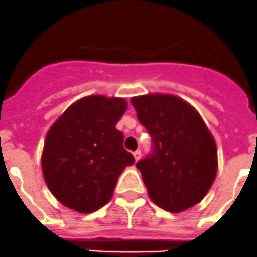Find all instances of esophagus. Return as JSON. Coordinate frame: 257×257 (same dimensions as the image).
Returning <instances> with one entry per match:
<instances>
[{
  "label": "esophagus",
  "mask_w": 257,
  "mask_h": 257,
  "mask_svg": "<svg viewBox=\"0 0 257 257\" xmlns=\"http://www.w3.org/2000/svg\"><path fill=\"white\" fill-rule=\"evenodd\" d=\"M134 158H135V161H139L140 160V157H142V151L140 149H138V151L134 152Z\"/></svg>",
  "instance_id": "34e87169"
}]
</instances>
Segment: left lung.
I'll return each mask as SVG.
<instances>
[{
    "label": "left lung",
    "instance_id": "obj_1",
    "mask_svg": "<svg viewBox=\"0 0 257 257\" xmlns=\"http://www.w3.org/2000/svg\"><path fill=\"white\" fill-rule=\"evenodd\" d=\"M152 138L148 156L136 163L152 201L169 212L198 203L212 185L217 151L196 109L172 95L131 99Z\"/></svg>",
    "mask_w": 257,
    "mask_h": 257
}]
</instances>
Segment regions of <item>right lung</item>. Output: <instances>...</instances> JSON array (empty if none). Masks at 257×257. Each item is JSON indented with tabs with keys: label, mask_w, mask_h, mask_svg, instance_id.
<instances>
[{
	"label": "right lung",
	"mask_w": 257,
	"mask_h": 257,
	"mask_svg": "<svg viewBox=\"0 0 257 257\" xmlns=\"http://www.w3.org/2000/svg\"><path fill=\"white\" fill-rule=\"evenodd\" d=\"M127 103L87 96L76 101L49 130L42 171L51 193L67 207L90 213L106 205L126 166L135 158L115 128Z\"/></svg>",
	"instance_id": "right-lung-1"
}]
</instances>
